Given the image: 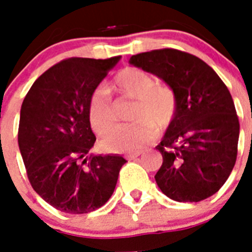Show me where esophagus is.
<instances>
[{"mask_svg":"<svg viewBox=\"0 0 252 252\" xmlns=\"http://www.w3.org/2000/svg\"><path fill=\"white\" fill-rule=\"evenodd\" d=\"M141 154H142V151H141V150H140V151H135V153L128 154V155H126V158H127L128 160H132V159H135V158L140 157V155H141Z\"/></svg>","mask_w":252,"mask_h":252,"instance_id":"obj_1","label":"esophagus"}]
</instances>
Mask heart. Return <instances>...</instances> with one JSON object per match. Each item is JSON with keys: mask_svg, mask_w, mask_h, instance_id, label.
Here are the masks:
<instances>
[{"mask_svg": "<svg viewBox=\"0 0 252 252\" xmlns=\"http://www.w3.org/2000/svg\"><path fill=\"white\" fill-rule=\"evenodd\" d=\"M115 90L124 98L135 101L130 126L117 128L102 140L107 151H135L157 137V128L164 130L173 122L178 99L174 90L165 84H157L155 78L136 66H127L113 79ZM88 119L97 135L111 132L117 125V111L106 87H97L88 103Z\"/></svg>", "mask_w": 252, "mask_h": 252, "instance_id": "obj_1", "label": "heart"}]
</instances>
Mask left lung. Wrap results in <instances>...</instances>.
I'll use <instances>...</instances> for the list:
<instances>
[{"mask_svg": "<svg viewBox=\"0 0 252 252\" xmlns=\"http://www.w3.org/2000/svg\"><path fill=\"white\" fill-rule=\"evenodd\" d=\"M132 65L161 78L178 99L175 117L157 146L158 187L177 202H199L226 183L237 158L240 122L230 91L203 60L177 49L132 55Z\"/></svg>", "mask_w": 252, "mask_h": 252, "instance_id": "obj_1", "label": "left lung"}]
</instances>
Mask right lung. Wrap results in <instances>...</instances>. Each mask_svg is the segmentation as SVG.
<instances>
[{
  "instance_id": "add662e5",
  "label": "right lung",
  "mask_w": 252,
  "mask_h": 252,
  "mask_svg": "<svg viewBox=\"0 0 252 252\" xmlns=\"http://www.w3.org/2000/svg\"><path fill=\"white\" fill-rule=\"evenodd\" d=\"M119 60H62L37 78L22 102L17 137L29 182L62 212L82 215L103 206L126 162L119 155L90 154L95 141L90 98Z\"/></svg>"
}]
</instances>
